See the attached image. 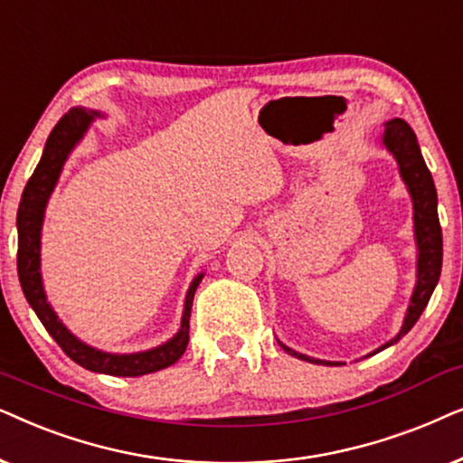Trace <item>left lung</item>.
<instances>
[{"label":"left lung","mask_w":463,"mask_h":463,"mask_svg":"<svg viewBox=\"0 0 463 463\" xmlns=\"http://www.w3.org/2000/svg\"><path fill=\"white\" fill-rule=\"evenodd\" d=\"M381 146L392 154L398 165V174L402 177L406 190H409L412 201V232H415V245H417V279L415 288H412L409 307H406L402 328L398 335L390 338V341L381 345L368 354L371 357L379 351H383L392 345H396L412 326L417 324L419 316H421L425 307H428L430 296H432L436 283L440 279L442 269V231L439 222V196H436V186L432 180V174L428 171V165L419 150L417 135L412 128L406 125L402 118H393L385 122V131L381 135ZM288 351L289 355L298 357V360L311 362V364H324V366H341L343 362H328L317 360V357L305 355L300 351H294L288 345L277 341Z\"/></svg>","instance_id":"obj_1"}]
</instances>
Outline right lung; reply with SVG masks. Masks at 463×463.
I'll return each mask as SVG.
<instances>
[{
    "label": "right lung",
    "instance_id": "add662e5",
    "mask_svg": "<svg viewBox=\"0 0 463 463\" xmlns=\"http://www.w3.org/2000/svg\"><path fill=\"white\" fill-rule=\"evenodd\" d=\"M106 118L99 109L86 108H71L63 118L57 122L52 133L48 135L44 152L35 167L33 175L29 177L27 186L23 190L21 205L16 213V231H18V281H21L23 294L44 324L59 347L71 357L76 364L86 371L112 374V377H141V374H150L163 371L184 355L188 347V330H190V309H193V298L196 288L205 273H199L190 283L186 298H184L182 324L180 330L169 338L167 343L156 345V347L146 351H135V354H112V351H103L92 347V345L80 341L67 326L61 322L57 311L48 303V296L42 281V226H44V215L51 194L57 188V182L63 171L67 158L73 152L80 141L84 139L92 120Z\"/></svg>",
    "mask_w": 463,
    "mask_h": 463
}]
</instances>
